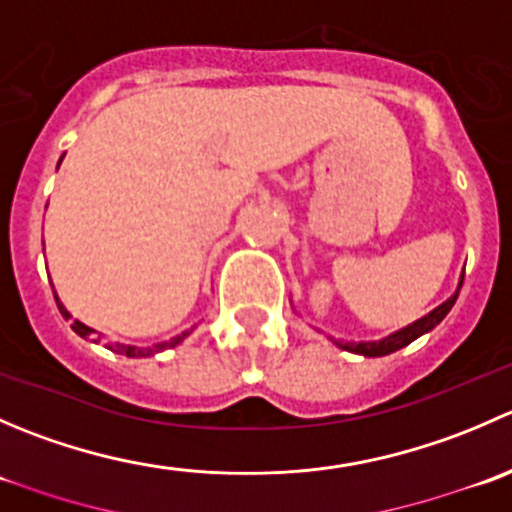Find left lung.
Listing matches in <instances>:
<instances>
[{
	"label": "left lung",
	"mask_w": 512,
	"mask_h": 512,
	"mask_svg": "<svg viewBox=\"0 0 512 512\" xmlns=\"http://www.w3.org/2000/svg\"><path fill=\"white\" fill-rule=\"evenodd\" d=\"M461 285H463V282H461ZM458 289H461V287H458ZM456 297H458V292L453 294L451 299H446V302H443L441 307L433 309L431 314H426V317H421V319H418V322L409 324V327H404V329H401V332H396V334H391V337L381 339V342L347 344V347H344V349H349V352H356V354H364V356H386V354L396 352V349L406 347V344H411V342H414V339L421 337V334L431 332V329L436 327V324L441 322V319L446 317L448 312H451V307H453V304H456Z\"/></svg>",
	"instance_id": "left-lung-1"
}]
</instances>
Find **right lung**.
<instances>
[{
  "label": "right lung",
  "mask_w": 512,
  "mask_h": 512,
  "mask_svg": "<svg viewBox=\"0 0 512 512\" xmlns=\"http://www.w3.org/2000/svg\"><path fill=\"white\" fill-rule=\"evenodd\" d=\"M59 309H61V314H64V317H69V312H66L64 307H61L59 304ZM71 329H74L76 334H79V337H91V334H94V329L91 327H86V324H81V322H76L74 319V324H71ZM185 334L188 332H183L180 334V337H175V339H170V342H165V344H156V347H151V349H138V347H121V344H116V349H113V352H118V354H126V356H151V354H156V352H163V349H168V347H175V344H180L185 339Z\"/></svg>",
  "instance_id": "obj_1"
}]
</instances>
